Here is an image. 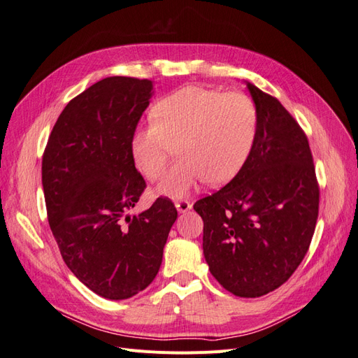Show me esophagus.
Wrapping results in <instances>:
<instances>
[{
    "mask_svg": "<svg viewBox=\"0 0 358 358\" xmlns=\"http://www.w3.org/2000/svg\"><path fill=\"white\" fill-rule=\"evenodd\" d=\"M175 206H176V209H178L179 213H185L192 208V204L188 200H179V201H176Z\"/></svg>",
    "mask_w": 358,
    "mask_h": 358,
    "instance_id": "esophagus-1",
    "label": "esophagus"
}]
</instances>
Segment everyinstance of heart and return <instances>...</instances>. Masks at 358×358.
<instances>
[{"label":"heart","mask_w":358,"mask_h":358,"mask_svg":"<svg viewBox=\"0 0 358 358\" xmlns=\"http://www.w3.org/2000/svg\"><path fill=\"white\" fill-rule=\"evenodd\" d=\"M259 128L258 110L245 94L183 86L159 100L154 121L134 129L131 155L155 180L167 166V140L180 158L157 187L159 196L180 199L204 180L222 185L239 175L251 157Z\"/></svg>","instance_id":"1"}]
</instances>
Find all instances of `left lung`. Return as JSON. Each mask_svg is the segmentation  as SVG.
<instances>
[{"label": "left lung", "instance_id": "8db88e82", "mask_svg": "<svg viewBox=\"0 0 358 358\" xmlns=\"http://www.w3.org/2000/svg\"><path fill=\"white\" fill-rule=\"evenodd\" d=\"M259 128L251 157L194 204L210 273L237 297H259L294 273L310 245L320 189L308 138L275 96L245 82Z\"/></svg>", "mask_w": 358, "mask_h": 358}]
</instances>
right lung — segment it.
<instances>
[{
    "instance_id": "add662e5",
    "label": "right lung",
    "mask_w": 358,
    "mask_h": 358,
    "mask_svg": "<svg viewBox=\"0 0 358 358\" xmlns=\"http://www.w3.org/2000/svg\"><path fill=\"white\" fill-rule=\"evenodd\" d=\"M154 94L148 79L94 83L62 110L43 155L48 220L64 262L109 300L133 297L152 282L178 218L169 199L129 215L146 187L131 136Z\"/></svg>"
}]
</instances>
